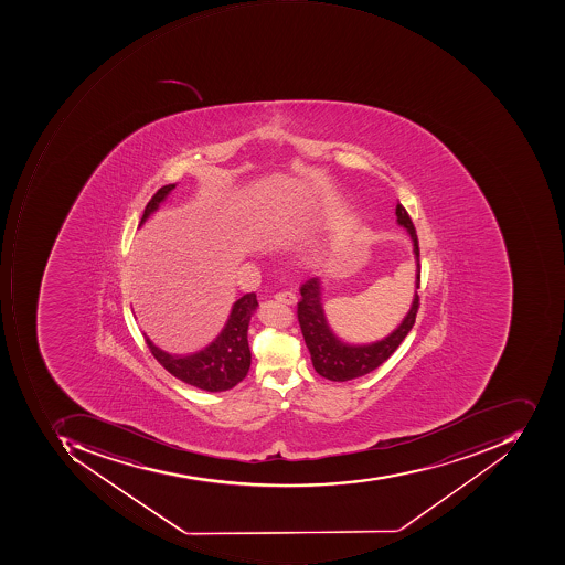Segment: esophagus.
I'll return each instance as SVG.
<instances>
[{"label":"esophagus","mask_w":565,"mask_h":565,"mask_svg":"<svg viewBox=\"0 0 565 565\" xmlns=\"http://www.w3.org/2000/svg\"><path fill=\"white\" fill-rule=\"evenodd\" d=\"M277 302L287 303V306H294L297 302V296L294 291H278L275 296Z\"/></svg>","instance_id":"obj_1"}]
</instances>
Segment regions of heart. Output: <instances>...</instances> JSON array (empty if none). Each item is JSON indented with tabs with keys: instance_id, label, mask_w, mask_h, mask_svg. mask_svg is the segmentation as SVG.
I'll list each match as a JSON object with an SVG mask.
<instances>
[{
	"instance_id": "obj_1",
	"label": "heart",
	"mask_w": 565,
	"mask_h": 565,
	"mask_svg": "<svg viewBox=\"0 0 565 565\" xmlns=\"http://www.w3.org/2000/svg\"><path fill=\"white\" fill-rule=\"evenodd\" d=\"M316 258V249H310L309 253L306 255V259H309V262H312V259Z\"/></svg>"
}]
</instances>
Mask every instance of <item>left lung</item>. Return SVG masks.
Returning <instances> with one entry per match:
<instances>
[{"label":"left lung","mask_w":565,"mask_h":565,"mask_svg":"<svg viewBox=\"0 0 565 565\" xmlns=\"http://www.w3.org/2000/svg\"><path fill=\"white\" fill-rule=\"evenodd\" d=\"M395 215H397V224L406 230L407 236L413 241L414 262H416L414 287L416 290H414L409 310L391 334L365 344L348 343V341L341 340L340 335L332 331L328 318H326L324 306H322L321 278H310L300 288L302 299L297 303L300 329H302L303 340L309 348L313 369L328 381H353L358 376L366 375V373L379 369L397 350L398 344L403 343L407 332L416 322L417 307H419V296H417L420 275L419 244H417L413 221L401 203H397V207H395Z\"/></svg>","instance_id":"obj_1"}]
</instances>
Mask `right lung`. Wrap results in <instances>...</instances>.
Wrapping results in <instances>:
<instances>
[{"instance_id": "right-lung-1", "label": "right lung", "mask_w": 565, "mask_h": 565, "mask_svg": "<svg viewBox=\"0 0 565 565\" xmlns=\"http://www.w3.org/2000/svg\"><path fill=\"white\" fill-rule=\"evenodd\" d=\"M177 183L167 184L158 190L151 202L146 205L140 225L159 211ZM258 309L256 294H246L233 303L230 318L217 338L202 350L190 354L168 353L156 347L145 332L146 343L161 363L178 381L207 392H224L236 387L252 366V351L247 344V328L255 310Z\"/></svg>"}]
</instances>
